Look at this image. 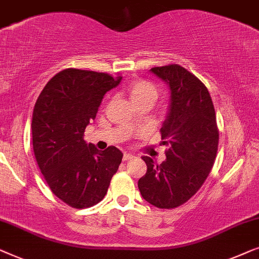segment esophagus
I'll list each match as a JSON object with an SVG mask.
<instances>
[{
    "instance_id": "obj_1",
    "label": "esophagus",
    "mask_w": 259,
    "mask_h": 259,
    "mask_svg": "<svg viewBox=\"0 0 259 259\" xmlns=\"http://www.w3.org/2000/svg\"><path fill=\"white\" fill-rule=\"evenodd\" d=\"M134 156L130 155V154H124V156H123V161L126 162V161H130V159H133Z\"/></svg>"
}]
</instances>
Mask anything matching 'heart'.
Instances as JSON below:
<instances>
[{"instance_id": "1", "label": "heart", "mask_w": 259, "mask_h": 259, "mask_svg": "<svg viewBox=\"0 0 259 259\" xmlns=\"http://www.w3.org/2000/svg\"><path fill=\"white\" fill-rule=\"evenodd\" d=\"M131 102L135 105L141 103H154L158 97V89L147 79H134L126 88Z\"/></svg>"}]
</instances>
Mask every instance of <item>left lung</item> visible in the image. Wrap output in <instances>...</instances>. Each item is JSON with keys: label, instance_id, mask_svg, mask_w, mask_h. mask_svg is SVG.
<instances>
[{"label": "left lung", "instance_id": "1", "mask_svg": "<svg viewBox=\"0 0 259 259\" xmlns=\"http://www.w3.org/2000/svg\"><path fill=\"white\" fill-rule=\"evenodd\" d=\"M171 90L167 117L161 128L166 159L144 156L147 174L138 181L142 197L159 209H175L197 192L212 169L220 131L205 84L180 64L151 68Z\"/></svg>", "mask_w": 259, "mask_h": 259}]
</instances>
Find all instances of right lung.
Returning a JSON list of instances; mask_svg holds the SVG:
<instances>
[{"mask_svg":"<svg viewBox=\"0 0 259 259\" xmlns=\"http://www.w3.org/2000/svg\"><path fill=\"white\" fill-rule=\"evenodd\" d=\"M122 77L68 68L47 83L32 112V149L53 194L74 209L100 203L122 162L115 147L100 151L87 144L84 131L103 96Z\"/></svg>","mask_w":259,"mask_h":259,"instance_id":"obj_1","label":"right lung"}]
</instances>
